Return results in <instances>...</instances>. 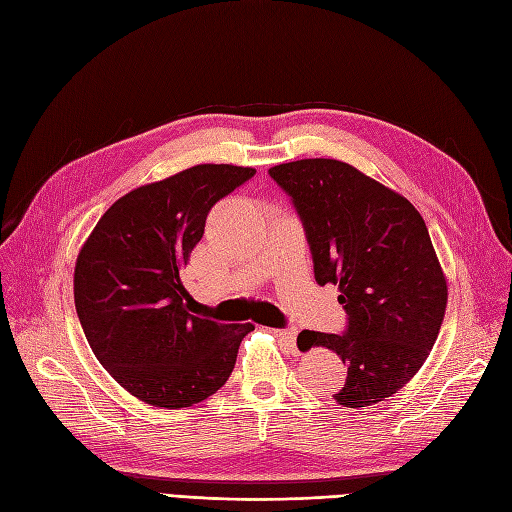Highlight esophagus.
Instances as JSON below:
<instances>
[{"label": "esophagus", "instance_id": "obj_1", "mask_svg": "<svg viewBox=\"0 0 512 512\" xmlns=\"http://www.w3.org/2000/svg\"><path fill=\"white\" fill-rule=\"evenodd\" d=\"M275 335L280 337V342H284L288 346V350L297 352V329H280V331H275Z\"/></svg>", "mask_w": 512, "mask_h": 512}]
</instances>
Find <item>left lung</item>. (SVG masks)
I'll use <instances>...</instances> for the list:
<instances>
[{
  "mask_svg": "<svg viewBox=\"0 0 512 512\" xmlns=\"http://www.w3.org/2000/svg\"><path fill=\"white\" fill-rule=\"evenodd\" d=\"M292 196L320 286L348 312L344 335L312 333L348 378L333 399L365 408L393 397L436 344L448 301L446 275L421 213L406 196L342 160L309 158L269 168Z\"/></svg>",
  "mask_w": 512,
  "mask_h": 512,
  "instance_id": "1",
  "label": "left lung"
}]
</instances>
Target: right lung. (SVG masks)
I'll use <instances>...</instances> for the list:
<instances>
[{
	"label": "right lung",
	"instance_id": "right-lung-1",
	"mask_svg": "<svg viewBox=\"0 0 512 512\" xmlns=\"http://www.w3.org/2000/svg\"><path fill=\"white\" fill-rule=\"evenodd\" d=\"M252 166L196 164L128 192L81 245L74 305L100 365L149 406L179 410L218 393L252 322L194 316L179 271L220 198Z\"/></svg>",
	"mask_w": 512,
	"mask_h": 512
}]
</instances>
